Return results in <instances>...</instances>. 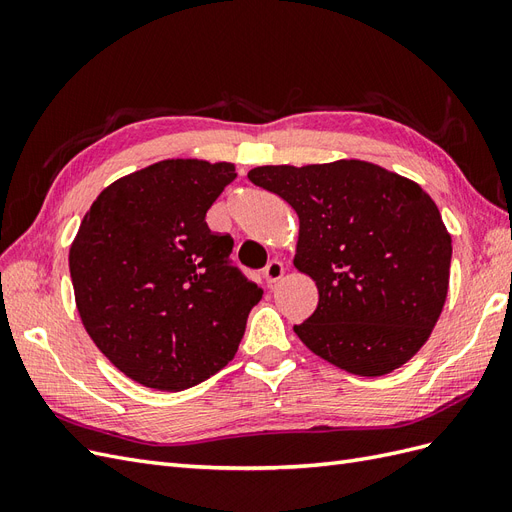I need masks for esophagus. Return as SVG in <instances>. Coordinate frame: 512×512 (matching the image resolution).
Wrapping results in <instances>:
<instances>
[{"label": "esophagus", "mask_w": 512, "mask_h": 512, "mask_svg": "<svg viewBox=\"0 0 512 512\" xmlns=\"http://www.w3.org/2000/svg\"><path fill=\"white\" fill-rule=\"evenodd\" d=\"M282 275H284V265H282L280 260H271L269 265H267L265 269H262V277H265V280H267L269 284L280 280Z\"/></svg>", "instance_id": "obj_1"}]
</instances>
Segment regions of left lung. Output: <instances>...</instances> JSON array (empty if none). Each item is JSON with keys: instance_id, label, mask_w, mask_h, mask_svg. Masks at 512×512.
Instances as JSON below:
<instances>
[{"instance_id": "obj_1", "label": "left lung", "mask_w": 512, "mask_h": 512, "mask_svg": "<svg viewBox=\"0 0 512 512\" xmlns=\"http://www.w3.org/2000/svg\"><path fill=\"white\" fill-rule=\"evenodd\" d=\"M247 179L299 215L294 267L318 286L316 312L294 324L301 342L356 376L410 361L442 314L453 254L421 185L361 160L258 166Z\"/></svg>"}]
</instances>
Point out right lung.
I'll use <instances>...</instances> for the list:
<instances>
[{
    "mask_svg": "<svg viewBox=\"0 0 512 512\" xmlns=\"http://www.w3.org/2000/svg\"><path fill=\"white\" fill-rule=\"evenodd\" d=\"M237 177L228 162L164 160L96 198L70 247L76 307L119 371L183 391L232 361L262 288L232 267L205 215Z\"/></svg>",
    "mask_w": 512,
    "mask_h": 512,
    "instance_id": "right-lung-1",
    "label": "right lung"
}]
</instances>
